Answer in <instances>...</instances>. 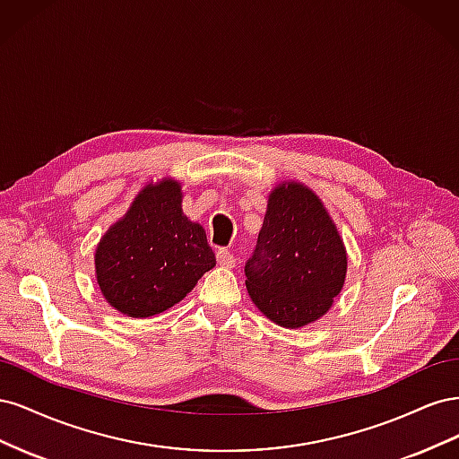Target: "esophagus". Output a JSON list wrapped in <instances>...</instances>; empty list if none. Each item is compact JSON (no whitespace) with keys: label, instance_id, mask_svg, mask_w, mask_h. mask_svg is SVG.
Here are the masks:
<instances>
[{"label":"esophagus","instance_id":"obj_1","mask_svg":"<svg viewBox=\"0 0 459 459\" xmlns=\"http://www.w3.org/2000/svg\"><path fill=\"white\" fill-rule=\"evenodd\" d=\"M216 258H218V264L221 268H233L235 266V256L228 251V248H218Z\"/></svg>","mask_w":459,"mask_h":459}]
</instances>
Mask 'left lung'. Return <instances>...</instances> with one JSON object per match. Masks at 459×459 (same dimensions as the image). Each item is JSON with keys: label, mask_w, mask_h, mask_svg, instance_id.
<instances>
[{"label": "left lung", "mask_w": 459, "mask_h": 459, "mask_svg": "<svg viewBox=\"0 0 459 459\" xmlns=\"http://www.w3.org/2000/svg\"><path fill=\"white\" fill-rule=\"evenodd\" d=\"M346 270V247L322 199L295 179L277 184L245 266L255 307L287 329L314 324L342 290Z\"/></svg>", "instance_id": "obj_1"}]
</instances>
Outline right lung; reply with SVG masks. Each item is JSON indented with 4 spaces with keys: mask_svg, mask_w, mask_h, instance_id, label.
Wrapping results in <instances>:
<instances>
[{
    "mask_svg": "<svg viewBox=\"0 0 459 459\" xmlns=\"http://www.w3.org/2000/svg\"><path fill=\"white\" fill-rule=\"evenodd\" d=\"M182 201L178 179L151 182L97 243L95 280L120 314L151 317L169 310L216 266L204 228L184 214Z\"/></svg>",
    "mask_w": 459,
    "mask_h": 459,
    "instance_id": "obj_1",
    "label": "right lung"
}]
</instances>
